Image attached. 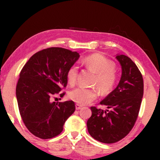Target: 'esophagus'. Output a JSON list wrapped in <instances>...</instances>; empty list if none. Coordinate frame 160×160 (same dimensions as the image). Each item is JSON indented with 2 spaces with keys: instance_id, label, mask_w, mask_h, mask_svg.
Here are the masks:
<instances>
[{
  "instance_id": "34e87169",
  "label": "esophagus",
  "mask_w": 160,
  "mask_h": 160,
  "mask_svg": "<svg viewBox=\"0 0 160 160\" xmlns=\"http://www.w3.org/2000/svg\"><path fill=\"white\" fill-rule=\"evenodd\" d=\"M81 108H82V106L80 105V104H76V109H77V110H80V109H81Z\"/></svg>"
}]
</instances>
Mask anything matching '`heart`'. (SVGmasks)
<instances>
[{
  "label": "heart",
  "mask_w": 160,
  "mask_h": 160,
  "mask_svg": "<svg viewBox=\"0 0 160 160\" xmlns=\"http://www.w3.org/2000/svg\"><path fill=\"white\" fill-rule=\"evenodd\" d=\"M87 68L95 73L93 85L103 93H108L114 88L116 82L114 65L112 62L98 54L91 55L83 59ZM78 74V67L72 65L67 71V80L70 84L75 83ZM98 92L94 88H77L70 91L69 97L72 101L80 104H88L96 99Z\"/></svg>",
  "instance_id": "obj_1"
}]
</instances>
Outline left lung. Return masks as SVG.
<instances>
[{
  "instance_id": "1",
  "label": "left lung",
  "mask_w": 160,
  "mask_h": 160,
  "mask_svg": "<svg viewBox=\"0 0 160 160\" xmlns=\"http://www.w3.org/2000/svg\"><path fill=\"white\" fill-rule=\"evenodd\" d=\"M122 76L116 88L100 102L105 111L91 107L88 132L103 143H114L126 136L138 118L143 97V78L135 62L125 55H116Z\"/></svg>"
}]
</instances>
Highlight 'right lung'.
I'll use <instances>...</instances> for the list:
<instances>
[{"mask_svg":"<svg viewBox=\"0 0 160 160\" xmlns=\"http://www.w3.org/2000/svg\"><path fill=\"white\" fill-rule=\"evenodd\" d=\"M79 58L77 52L49 48L34 54L21 71L16 87L18 105L24 124L36 137L48 139L59 135L75 111L72 101L56 103L52 98L67 87V71Z\"/></svg>","mask_w":160,"mask_h":160,"instance_id":"add662e5","label":"right lung"}]
</instances>
